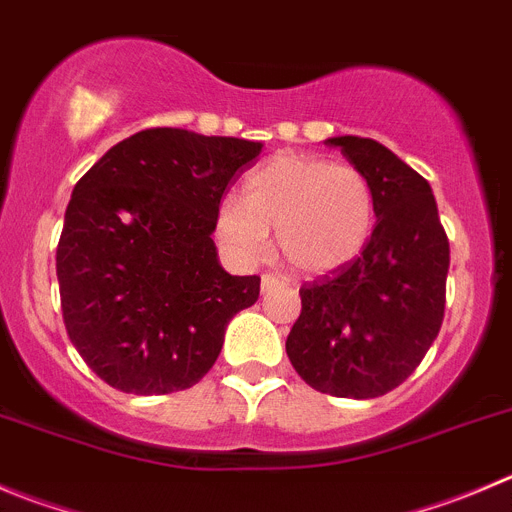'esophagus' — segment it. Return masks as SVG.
<instances>
[{
    "label": "esophagus",
    "mask_w": 512,
    "mask_h": 512,
    "mask_svg": "<svg viewBox=\"0 0 512 512\" xmlns=\"http://www.w3.org/2000/svg\"><path fill=\"white\" fill-rule=\"evenodd\" d=\"M281 286H286L284 279H279L276 274H264L261 276V291H274V289H281Z\"/></svg>",
    "instance_id": "34e87169"
}]
</instances>
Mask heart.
I'll return each instance as SVG.
<instances>
[{
  "instance_id": "1",
  "label": "heart",
  "mask_w": 512,
  "mask_h": 512,
  "mask_svg": "<svg viewBox=\"0 0 512 512\" xmlns=\"http://www.w3.org/2000/svg\"><path fill=\"white\" fill-rule=\"evenodd\" d=\"M243 196L218 203V238L241 259H259L266 231L291 269L334 274L367 248L377 221V198L354 165L279 153L248 173Z\"/></svg>"
}]
</instances>
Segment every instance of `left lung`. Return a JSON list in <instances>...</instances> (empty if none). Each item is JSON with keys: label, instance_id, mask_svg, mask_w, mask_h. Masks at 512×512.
I'll use <instances>...</instances> for the list:
<instances>
[{"label": "left lung", "instance_id": "8db88e82", "mask_svg": "<svg viewBox=\"0 0 512 512\" xmlns=\"http://www.w3.org/2000/svg\"><path fill=\"white\" fill-rule=\"evenodd\" d=\"M324 143L369 178L377 226L352 264L301 286L286 354L319 392L382 397L415 372L440 334L450 243L430 183L405 160L372 138Z\"/></svg>", "mask_w": 512, "mask_h": 512}]
</instances>
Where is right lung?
I'll list each match as a JSON object with an SVG mask.
<instances>
[{"instance_id": "1", "label": "right lung", "mask_w": 512, "mask_h": 512, "mask_svg": "<svg viewBox=\"0 0 512 512\" xmlns=\"http://www.w3.org/2000/svg\"><path fill=\"white\" fill-rule=\"evenodd\" d=\"M264 143L153 128L107 150L80 180L57 246L62 316L87 367L120 392L201 382L226 326L259 299L213 243L233 175Z\"/></svg>"}]
</instances>
